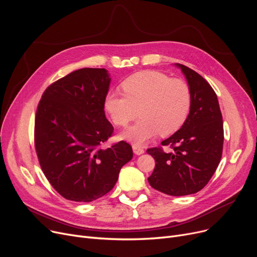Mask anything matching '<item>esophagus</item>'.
<instances>
[{
    "instance_id": "obj_1",
    "label": "esophagus",
    "mask_w": 257,
    "mask_h": 257,
    "mask_svg": "<svg viewBox=\"0 0 257 257\" xmlns=\"http://www.w3.org/2000/svg\"><path fill=\"white\" fill-rule=\"evenodd\" d=\"M132 149H133V152L136 153L137 155H141V154H144V153H145L144 148L141 147V146H138V145H133V146H132Z\"/></svg>"
}]
</instances>
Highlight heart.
<instances>
[{"instance_id":"obj_1","label":"heart","mask_w":257,"mask_h":257,"mask_svg":"<svg viewBox=\"0 0 257 257\" xmlns=\"http://www.w3.org/2000/svg\"><path fill=\"white\" fill-rule=\"evenodd\" d=\"M121 87L125 93L109 91L105 109L113 123L126 127L141 115L138 123L121 138L143 144L160 134L168 137L184 124L191 109V91L179 79H171L157 71H143L128 77Z\"/></svg>"}]
</instances>
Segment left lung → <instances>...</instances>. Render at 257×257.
<instances>
[{"mask_svg":"<svg viewBox=\"0 0 257 257\" xmlns=\"http://www.w3.org/2000/svg\"><path fill=\"white\" fill-rule=\"evenodd\" d=\"M191 91V109L182 127L161 142L172 151L150 148L155 169L148 178L155 190L170 196H186L203 188L217 170L223 152L224 129L219 101L207 81L183 64L176 63Z\"/></svg>","mask_w":257,"mask_h":257,"instance_id":"8db88e82","label":"left lung"}]
</instances>
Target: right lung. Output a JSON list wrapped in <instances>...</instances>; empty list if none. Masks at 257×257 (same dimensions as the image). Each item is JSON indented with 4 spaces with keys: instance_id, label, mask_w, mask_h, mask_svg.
Returning a JSON list of instances; mask_svg holds the SVG:
<instances>
[{
    "instance_id": "1",
    "label": "right lung",
    "mask_w": 257,
    "mask_h": 257,
    "mask_svg": "<svg viewBox=\"0 0 257 257\" xmlns=\"http://www.w3.org/2000/svg\"><path fill=\"white\" fill-rule=\"evenodd\" d=\"M110 77L105 69H80L52 83L35 116L34 142L40 168L63 198L91 202L110 192L133 157L131 146L103 143L113 127L105 116Z\"/></svg>"
}]
</instances>
